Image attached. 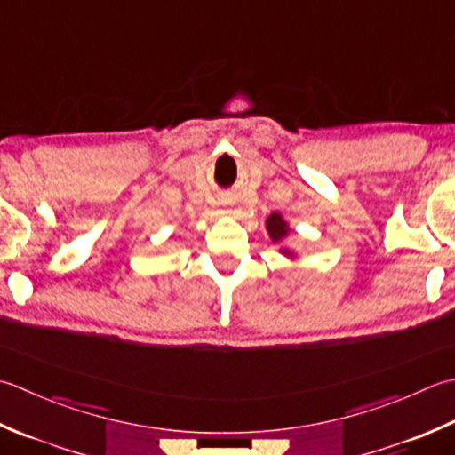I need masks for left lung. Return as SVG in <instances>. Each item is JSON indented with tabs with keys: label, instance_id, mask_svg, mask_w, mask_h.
<instances>
[{
	"label": "left lung",
	"instance_id": "8db88e82",
	"mask_svg": "<svg viewBox=\"0 0 455 455\" xmlns=\"http://www.w3.org/2000/svg\"><path fill=\"white\" fill-rule=\"evenodd\" d=\"M266 228H268V233H270L272 240H275V243L290 233L288 225L283 222L282 215H278V212H272V215L268 217V220H266Z\"/></svg>",
	"mask_w": 455,
	"mask_h": 455
}]
</instances>
